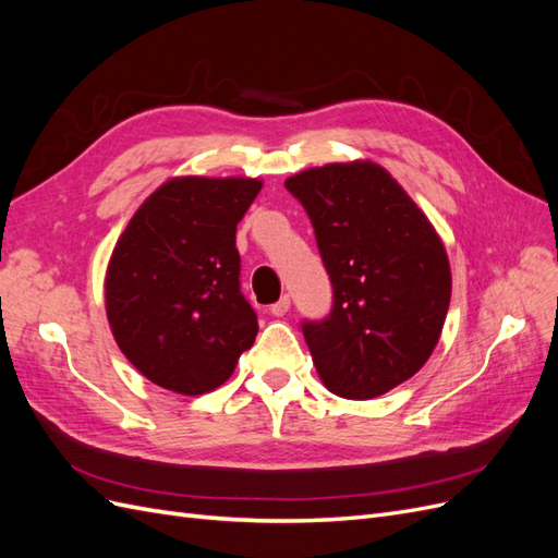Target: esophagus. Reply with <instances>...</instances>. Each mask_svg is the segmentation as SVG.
Instances as JSON below:
<instances>
[{
    "label": "esophagus",
    "instance_id": "esophagus-1",
    "mask_svg": "<svg viewBox=\"0 0 558 558\" xmlns=\"http://www.w3.org/2000/svg\"><path fill=\"white\" fill-rule=\"evenodd\" d=\"M289 310H291V298H289V295H281V298L275 302V305L269 307V314H272V316H283Z\"/></svg>",
    "mask_w": 558,
    "mask_h": 558
}]
</instances>
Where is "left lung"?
Segmentation results:
<instances>
[{
	"label": "left lung",
	"mask_w": 558,
	"mask_h": 558,
	"mask_svg": "<svg viewBox=\"0 0 558 558\" xmlns=\"http://www.w3.org/2000/svg\"><path fill=\"white\" fill-rule=\"evenodd\" d=\"M310 214L332 283V312L305 324L330 393L369 400L414 377L440 342L451 300L445 244L402 185L373 160L286 179Z\"/></svg>",
	"instance_id": "1"
}]
</instances>
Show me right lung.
I'll use <instances>...</instances> for the list:
<instances>
[{"label": "right lung", "mask_w": 558, "mask_h": 558, "mask_svg": "<svg viewBox=\"0 0 558 558\" xmlns=\"http://www.w3.org/2000/svg\"><path fill=\"white\" fill-rule=\"evenodd\" d=\"M260 189L248 177H174L142 202L113 246L105 277L113 340L167 391H214L256 340L234 232Z\"/></svg>", "instance_id": "right-lung-1"}]
</instances>
